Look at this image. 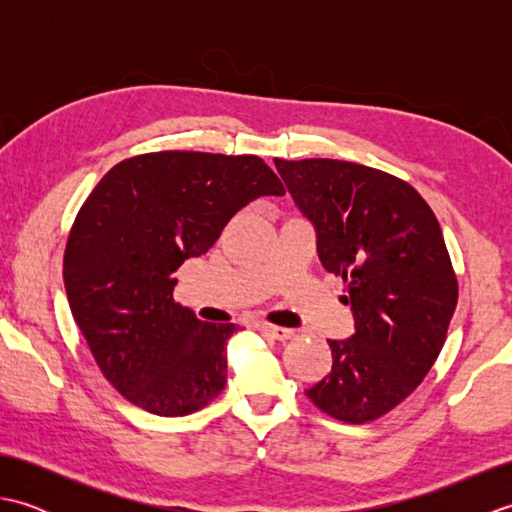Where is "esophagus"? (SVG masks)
<instances>
[{"instance_id":"34e87169","label":"esophagus","mask_w":512,"mask_h":512,"mask_svg":"<svg viewBox=\"0 0 512 512\" xmlns=\"http://www.w3.org/2000/svg\"><path fill=\"white\" fill-rule=\"evenodd\" d=\"M255 328L262 334L270 336V339H275V341H288L292 336V330L281 328V325H273V323H257Z\"/></svg>"}]
</instances>
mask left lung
<instances>
[{
  "instance_id": "1",
  "label": "left lung",
  "mask_w": 512,
  "mask_h": 512,
  "mask_svg": "<svg viewBox=\"0 0 512 512\" xmlns=\"http://www.w3.org/2000/svg\"><path fill=\"white\" fill-rule=\"evenodd\" d=\"M275 167L317 228L323 268L347 284L356 328L330 341L332 369L306 396L341 422L376 420L422 383L458 306L440 224L409 182L380 169L330 158Z\"/></svg>"
}]
</instances>
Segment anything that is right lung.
<instances>
[{"instance_id":"add662e5","label":"right lung","mask_w":512,"mask_h":512,"mask_svg":"<svg viewBox=\"0 0 512 512\" xmlns=\"http://www.w3.org/2000/svg\"><path fill=\"white\" fill-rule=\"evenodd\" d=\"M284 193L257 156L156 151L105 173L72 224L63 284L118 394L156 416H187L222 394L237 325L204 323L173 301V273L248 202Z\"/></svg>"}]
</instances>
